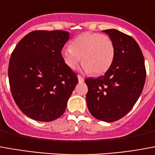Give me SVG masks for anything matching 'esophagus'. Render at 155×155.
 <instances>
[{"label":"esophagus","instance_id":"obj_1","mask_svg":"<svg viewBox=\"0 0 155 155\" xmlns=\"http://www.w3.org/2000/svg\"><path fill=\"white\" fill-rule=\"evenodd\" d=\"M78 81L80 83H83L84 81V79L83 77H81V75H78Z\"/></svg>","mask_w":155,"mask_h":155}]
</instances>
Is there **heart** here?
<instances>
[{"label":"heart","mask_w":155,"mask_h":155,"mask_svg":"<svg viewBox=\"0 0 155 155\" xmlns=\"http://www.w3.org/2000/svg\"><path fill=\"white\" fill-rule=\"evenodd\" d=\"M64 64L71 70H75L82 57V70L86 73L102 74L113 65L115 47L109 37L98 33L85 32L71 42V47H65L61 51Z\"/></svg>","instance_id":"b5f03b06"}]
</instances>
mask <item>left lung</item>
<instances>
[{"label": "left lung", "instance_id": "left-lung-1", "mask_svg": "<svg viewBox=\"0 0 155 155\" xmlns=\"http://www.w3.org/2000/svg\"><path fill=\"white\" fill-rule=\"evenodd\" d=\"M103 32L113 42L115 57L104 75L85 80L86 101L95 118L113 122L127 115L136 104L145 85L146 71L136 40L114 28Z\"/></svg>", "mask_w": 155, "mask_h": 155}]
</instances>
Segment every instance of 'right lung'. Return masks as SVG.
<instances>
[{"label": "right lung", "instance_id": "right-lung-1", "mask_svg": "<svg viewBox=\"0 0 155 155\" xmlns=\"http://www.w3.org/2000/svg\"><path fill=\"white\" fill-rule=\"evenodd\" d=\"M69 38L66 31H33L14 49L8 69L10 90L17 106L30 118L51 121L66 111L78 84L76 74L61 56Z\"/></svg>", "mask_w": 155, "mask_h": 155}]
</instances>
